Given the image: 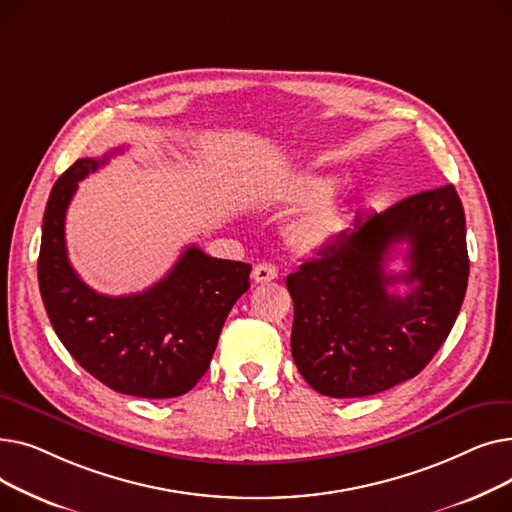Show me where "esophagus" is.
<instances>
[{
	"label": "esophagus",
	"instance_id": "34e87169",
	"mask_svg": "<svg viewBox=\"0 0 512 512\" xmlns=\"http://www.w3.org/2000/svg\"><path fill=\"white\" fill-rule=\"evenodd\" d=\"M251 278H253L257 284H265V282L276 280V278H278L276 265H272V263H259V265H255Z\"/></svg>",
	"mask_w": 512,
	"mask_h": 512
}]
</instances>
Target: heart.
<instances>
[{"label":"heart","mask_w":512,"mask_h":512,"mask_svg":"<svg viewBox=\"0 0 512 512\" xmlns=\"http://www.w3.org/2000/svg\"><path fill=\"white\" fill-rule=\"evenodd\" d=\"M334 186V180L319 174L297 176L280 188L276 201L282 205H307L288 226V238L301 251H317L342 232L344 207L338 199L326 197Z\"/></svg>","instance_id":"b5f03b06"}]
</instances>
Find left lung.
<instances>
[{"instance_id":"1","label":"left lung","mask_w":512,"mask_h":512,"mask_svg":"<svg viewBox=\"0 0 512 512\" xmlns=\"http://www.w3.org/2000/svg\"><path fill=\"white\" fill-rule=\"evenodd\" d=\"M396 244L408 268L385 272ZM286 278L294 303L292 359L305 382L332 398H359L407 382L432 361L461 311L467 280L463 203L452 184L355 215ZM396 281L412 288L389 292Z\"/></svg>"}]
</instances>
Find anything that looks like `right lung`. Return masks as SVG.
Here are the masks:
<instances>
[{
  "label": "right lung",
  "instance_id": "1",
  "mask_svg": "<svg viewBox=\"0 0 512 512\" xmlns=\"http://www.w3.org/2000/svg\"><path fill=\"white\" fill-rule=\"evenodd\" d=\"M110 155L74 161L51 188L37 263L41 299L58 338L95 380L128 396L174 398L203 378L232 305L251 286V265L191 245L166 278L139 294L107 297L89 288L68 261L66 209L78 182Z\"/></svg>",
  "mask_w": 512,
  "mask_h": 512
}]
</instances>
